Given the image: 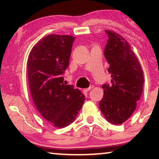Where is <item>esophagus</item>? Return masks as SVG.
<instances>
[{
	"label": "esophagus",
	"mask_w": 159,
	"mask_h": 159,
	"mask_svg": "<svg viewBox=\"0 0 159 159\" xmlns=\"http://www.w3.org/2000/svg\"><path fill=\"white\" fill-rule=\"evenodd\" d=\"M93 88H94V85H90L89 88H86V89H85V92H88V91H89V90H90L91 89H93Z\"/></svg>",
	"instance_id": "34e87169"
}]
</instances>
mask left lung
Masks as SVG:
<instances>
[{"label":"left lung","instance_id":"left-lung-1","mask_svg":"<svg viewBox=\"0 0 159 159\" xmlns=\"http://www.w3.org/2000/svg\"><path fill=\"white\" fill-rule=\"evenodd\" d=\"M108 41L104 55L109 64L111 83L104 84L99 109L106 119L121 124L133 114L143 90L144 76L140 64L128 41L120 35L106 30Z\"/></svg>","mask_w":159,"mask_h":159}]
</instances>
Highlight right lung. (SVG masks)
Here are the masks:
<instances>
[{
	"instance_id": "add662e5",
	"label": "right lung",
	"mask_w": 159,
	"mask_h": 159,
	"mask_svg": "<svg viewBox=\"0 0 159 159\" xmlns=\"http://www.w3.org/2000/svg\"><path fill=\"white\" fill-rule=\"evenodd\" d=\"M76 38L50 34L34 45L28 58V79L35 106L45 120L64 128L76 119L84 95L64 83Z\"/></svg>"
}]
</instances>
